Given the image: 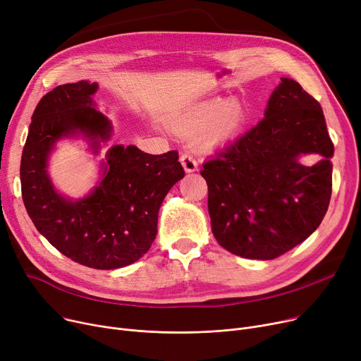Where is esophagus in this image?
Masks as SVG:
<instances>
[{"instance_id": "34e87169", "label": "esophagus", "mask_w": 361, "mask_h": 361, "mask_svg": "<svg viewBox=\"0 0 361 361\" xmlns=\"http://www.w3.org/2000/svg\"><path fill=\"white\" fill-rule=\"evenodd\" d=\"M180 164L183 166L186 173H192V171H195L198 169V163L197 160L194 159L192 154L190 152H183L180 156Z\"/></svg>"}]
</instances>
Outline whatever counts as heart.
<instances>
[{"instance_id": "obj_1", "label": "heart", "mask_w": 361, "mask_h": 361, "mask_svg": "<svg viewBox=\"0 0 361 361\" xmlns=\"http://www.w3.org/2000/svg\"><path fill=\"white\" fill-rule=\"evenodd\" d=\"M245 113L238 101L210 99L179 114L173 126L179 133H204L209 144L217 145L231 141L241 130Z\"/></svg>"}]
</instances>
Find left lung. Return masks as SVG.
<instances>
[{
    "label": "left lung",
    "instance_id": "obj_1",
    "mask_svg": "<svg viewBox=\"0 0 361 361\" xmlns=\"http://www.w3.org/2000/svg\"><path fill=\"white\" fill-rule=\"evenodd\" d=\"M317 153L313 166L301 155ZM334 144L319 102L281 78L264 118L205 161L209 213L217 243L252 260L293 250L322 223L332 194Z\"/></svg>",
    "mask_w": 361,
    "mask_h": 361
}]
</instances>
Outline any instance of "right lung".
Returning <instances> with one entry per match:
<instances>
[{"mask_svg": "<svg viewBox=\"0 0 361 361\" xmlns=\"http://www.w3.org/2000/svg\"><path fill=\"white\" fill-rule=\"evenodd\" d=\"M98 83H66L41 98L33 111L20 163L22 197L33 225L73 262L99 270L125 267L149 250L160 205L185 176L178 151L160 156L135 145H113L88 195L57 192L48 159L63 138L87 140L94 154L111 138L113 125L95 109Z\"/></svg>", "mask_w": 361, "mask_h": 361, "instance_id": "right-lung-1", "label": "right lung"}]
</instances>
